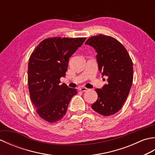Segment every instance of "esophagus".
Wrapping results in <instances>:
<instances>
[{
	"mask_svg": "<svg viewBox=\"0 0 155 155\" xmlns=\"http://www.w3.org/2000/svg\"><path fill=\"white\" fill-rule=\"evenodd\" d=\"M78 89H79L82 92H85V91H87L88 90V88H85V87H80L79 88H78Z\"/></svg>",
	"mask_w": 155,
	"mask_h": 155,
	"instance_id": "1",
	"label": "esophagus"
}]
</instances>
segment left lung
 Listing matches in <instances>:
<instances>
[{
  "mask_svg": "<svg viewBox=\"0 0 155 155\" xmlns=\"http://www.w3.org/2000/svg\"><path fill=\"white\" fill-rule=\"evenodd\" d=\"M85 44L96 51L98 71L106 81L95 90L98 99L91 107L98 114L110 116L121 109L129 94L133 79L132 60L123 45L109 36H94Z\"/></svg>",
  "mask_w": 155,
  "mask_h": 155,
  "instance_id": "8db88e82",
  "label": "left lung"
}]
</instances>
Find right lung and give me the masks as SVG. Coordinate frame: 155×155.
<instances>
[{"mask_svg":"<svg viewBox=\"0 0 155 155\" xmlns=\"http://www.w3.org/2000/svg\"><path fill=\"white\" fill-rule=\"evenodd\" d=\"M86 38L53 37L45 39L29 58L28 84L31 99L42 119L54 123L63 117L77 89L61 84L68 60Z\"/></svg>","mask_w":155,"mask_h":155,"instance_id":"add662e5","label":"right lung"}]
</instances>
